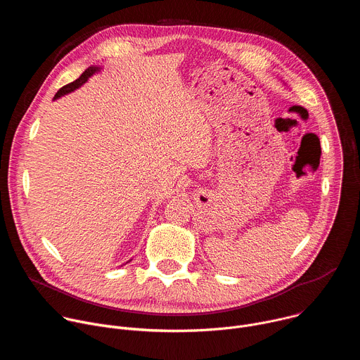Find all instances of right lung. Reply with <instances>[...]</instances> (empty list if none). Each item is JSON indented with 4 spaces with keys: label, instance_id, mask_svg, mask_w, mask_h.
<instances>
[{
    "label": "right lung",
    "instance_id": "1",
    "mask_svg": "<svg viewBox=\"0 0 360 360\" xmlns=\"http://www.w3.org/2000/svg\"><path fill=\"white\" fill-rule=\"evenodd\" d=\"M102 68L99 67V65H91L89 68H86L82 74H81V77L78 78V79H75L74 82H71V84H68V85H65V86H63L57 94H56V96H54V101L56 99H58V98H61V96H64V95H67V94H70V92H74L75 89H78V88H81L94 74H96V72H99Z\"/></svg>",
    "mask_w": 360,
    "mask_h": 360
}]
</instances>
